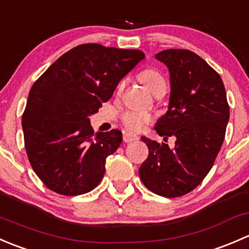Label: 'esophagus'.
Wrapping results in <instances>:
<instances>
[{
    "instance_id": "34e87169",
    "label": "esophagus",
    "mask_w": 249,
    "mask_h": 249,
    "mask_svg": "<svg viewBox=\"0 0 249 249\" xmlns=\"http://www.w3.org/2000/svg\"><path fill=\"white\" fill-rule=\"evenodd\" d=\"M124 139L125 142H134V141H139L140 137L137 136V135H134V134H129V132H126V134H124Z\"/></svg>"
}]
</instances>
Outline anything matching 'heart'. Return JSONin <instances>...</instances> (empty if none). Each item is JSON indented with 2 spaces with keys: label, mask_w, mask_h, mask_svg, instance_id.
I'll list each match as a JSON object with an SVG mask.
<instances>
[{
  "label": "heart",
  "mask_w": 249,
  "mask_h": 249,
  "mask_svg": "<svg viewBox=\"0 0 249 249\" xmlns=\"http://www.w3.org/2000/svg\"><path fill=\"white\" fill-rule=\"evenodd\" d=\"M141 79L147 85L150 91H154L161 85H166V80L164 76L159 71L154 69H148L141 73ZM125 82H122L118 87V94H120L124 88ZM152 122V115L147 112H141V110H126L122 115V123L127 131L141 132L145 129L149 123Z\"/></svg>",
  "instance_id": "heart-1"
}]
</instances>
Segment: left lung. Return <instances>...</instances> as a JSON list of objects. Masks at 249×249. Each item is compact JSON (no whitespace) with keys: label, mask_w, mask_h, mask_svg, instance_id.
<instances>
[{"label":"left lung","mask_w":249,"mask_h":249,"mask_svg":"<svg viewBox=\"0 0 249 249\" xmlns=\"http://www.w3.org/2000/svg\"><path fill=\"white\" fill-rule=\"evenodd\" d=\"M170 72L169 109L155 124L164 140L176 137L175 148L145 136L149 149L139 175L154 194L178 197L202 182L212 169L229 122L227 92L219 74L195 53L167 49L155 55Z\"/></svg>","instance_id":"left-lung-1"}]
</instances>
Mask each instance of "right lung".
<instances>
[{"instance_id": "obj_1", "label": "right lung", "mask_w": 249, "mask_h": 249, "mask_svg": "<svg viewBox=\"0 0 249 249\" xmlns=\"http://www.w3.org/2000/svg\"><path fill=\"white\" fill-rule=\"evenodd\" d=\"M143 59L137 49L80 44L35 82L21 124L30 164L47 188L74 196L101 182L107 157L119 148L123 135L94 134L89 117Z\"/></svg>"}]
</instances>
